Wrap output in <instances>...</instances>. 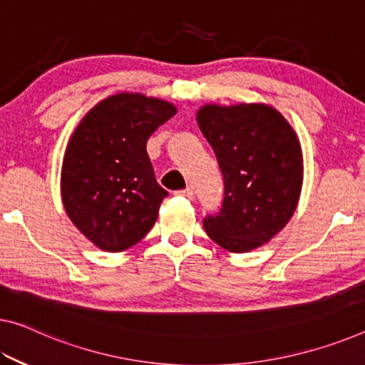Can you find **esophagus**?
I'll return each instance as SVG.
<instances>
[{"label": "esophagus", "instance_id": "1", "mask_svg": "<svg viewBox=\"0 0 365 365\" xmlns=\"http://www.w3.org/2000/svg\"><path fill=\"white\" fill-rule=\"evenodd\" d=\"M176 195H179V197H186L189 200H194V190L187 187V189H182V190H178Z\"/></svg>", "mask_w": 365, "mask_h": 365}]
</instances>
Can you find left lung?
Masks as SVG:
<instances>
[{
  "label": "left lung",
  "instance_id": "8db88e82",
  "mask_svg": "<svg viewBox=\"0 0 365 365\" xmlns=\"http://www.w3.org/2000/svg\"><path fill=\"white\" fill-rule=\"evenodd\" d=\"M195 119L225 181L222 210L204 218L205 232L230 253L259 248L287 225L299 204L304 156L297 133L262 103L205 104Z\"/></svg>",
  "mask_w": 365,
  "mask_h": 365
}]
</instances>
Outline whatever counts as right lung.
<instances>
[{
	"label": "right lung",
	"instance_id": "right-lung-1",
	"mask_svg": "<svg viewBox=\"0 0 365 365\" xmlns=\"http://www.w3.org/2000/svg\"><path fill=\"white\" fill-rule=\"evenodd\" d=\"M176 106L140 93H117L76 125L61 165V200L80 232L99 250L137 245L158 218L166 190L156 182L147 140Z\"/></svg>",
	"mask_w": 365,
	"mask_h": 365
}]
</instances>
